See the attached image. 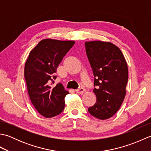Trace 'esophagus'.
I'll use <instances>...</instances> for the list:
<instances>
[{
	"label": "esophagus",
	"mask_w": 151,
	"mask_h": 151,
	"mask_svg": "<svg viewBox=\"0 0 151 151\" xmlns=\"http://www.w3.org/2000/svg\"><path fill=\"white\" fill-rule=\"evenodd\" d=\"M85 91H86V89L84 88H79L78 89H76V93H79V94L84 93Z\"/></svg>",
	"instance_id": "obj_1"
}]
</instances>
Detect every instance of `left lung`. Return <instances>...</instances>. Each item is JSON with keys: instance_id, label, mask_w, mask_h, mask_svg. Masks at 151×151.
Instances as JSON below:
<instances>
[{"instance_id": "obj_1", "label": "left lung", "mask_w": 151, "mask_h": 151, "mask_svg": "<svg viewBox=\"0 0 151 151\" xmlns=\"http://www.w3.org/2000/svg\"><path fill=\"white\" fill-rule=\"evenodd\" d=\"M86 51L94 75L96 103L88 108L101 120L111 117L119 110L126 95L129 79L127 62L121 50L110 42L85 43Z\"/></svg>"}]
</instances>
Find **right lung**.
Returning <instances> with one entry per match:
<instances>
[{
	"label": "right lung",
	"instance_id": "add662e5",
	"mask_svg": "<svg viewBox=\"0 0 151 151\" xmlns=\"http://www.w3.org/2000/svg\"><path fill=\"white\" fill-rule=\"evenodd\" d=\"M75 44L73 41L43 40L30 51L24 66V78L30 101L47 118L59 115L69 92L59 83L52 86L58 66Z\"/></svg>",
	"mask_w": 151,
	"mask_h": 151
}]
</instances>
